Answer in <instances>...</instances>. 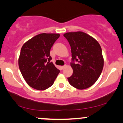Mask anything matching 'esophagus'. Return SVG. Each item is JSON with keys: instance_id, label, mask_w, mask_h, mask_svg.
<instances>
[{"instance_id": "34e87169", "label": "esophagus", "mask_w": 123, "mask_h": 123, "mask_svg": "<svg viewBox=\"0 0 123 123\" xmlns=\"http://www.w3.org/2000/svg\"><path fill=\"white\" fill-rule=\"evenodd\" d=\"M66 66L65 65V66H61L60 67V68H61V69H64L65 67Z\"/></svg>"}]
</instances>
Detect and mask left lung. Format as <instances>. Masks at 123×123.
I'll list each match as a JSON object with an SVG mask.
<instances>
[{
  "instance_id": "1",
  "label": "left lung",
  "mask_w": 123,
  "mask_h": 123,
  "mask_svg": "<svg viewBox=\"0 0 123 123\" xmlns=\"http://www.w3.org/2000/svg\"><path fill=\"white\" fill-rule=\"evenodd\" d=\"M64 36L69 43L72 53L73 74L68 78L69 83L79 90L88 88L97 81L103 70L100 45L94 38L82 31L67 33Z\"/></svg>"
}]
</instances>
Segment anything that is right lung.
Wrapping results in <instances>:
<instances>
[{
	"label": "right lung",
	"mask_w": 123,
	"mask_h": 123,
	"mask_svg": "<svg viewBox=\"0 0 123 123\" xmlns=\"http://www.w3.org/2000/svg\"><path fill=\"white\" fill-rule=\"evenodd\" d=\"M59 34L42 33L28 40L21 47L18 67L22 76L30 87L43 90L53 85L59 71L49 55Z\"/></svg>",
	"instance_id": "obj_1"
}]
</instances>
